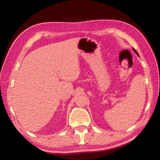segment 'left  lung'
<instances>
[{"mask_svg": "<svg viewBox=\"0 0 160 160\" xmlns=\"http://www.w3.org/2000/svg\"><path fill=\"white\" fill-rule=\"evenodd\" d=\"M133 51H134V52H135V53H136V54H137V55H138V56H139V54H138V52H137V51H136V50H135V49H134V48H133Z\"/></svg>", "mask_w": 160, "mask_h": 160, "instance_id": "8db88e82", "label": "left lung"}]
</instances>
